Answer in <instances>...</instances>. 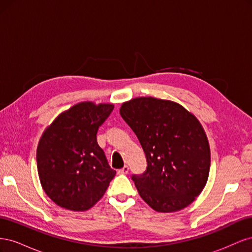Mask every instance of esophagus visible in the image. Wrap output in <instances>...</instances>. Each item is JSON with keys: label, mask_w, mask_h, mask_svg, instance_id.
I'll use <instances>...</instances> for the list:
<instances>
[{"label": "esophagus", "mask_w": 252, "mask_h": 252, "mask_svg": "<svg viewBox=\"0 0 252 252\" xmlns=\"http://www.w3.org/2000/svg\"><path fill=\"white\" fill-rule=\"evenodd\" d=\"M129 171V167L128 166H124L122 169L118 170V174H127Z\"/></svg>", "instance_id": "34e87169"}]
</instances>
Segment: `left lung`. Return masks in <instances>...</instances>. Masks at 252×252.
Returning <instances> with one entry per match:
<instances>
[{"instance_id": "obj_1", "label": "left lung", "mask_w": 252, "mask_h": 252, "mask_svg": "<svg viewBox=\"0 0 252 252\" xmlns=\"http://www.w3.org/2000/svg\"><path fill=\"white\" fill-rule=\"evenodd\" d=\"M120 114L146 156V171L131 178L142 199L158 212L187 207L202 192L210 168L209 143L199 120L178 103L151 96L123 103Z\"/></svg>"}]
</instances>
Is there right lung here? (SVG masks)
<instances>
[{"instance_id":"1","label":"right lung","mask_w":252,"mask_h":252,"mask_svg":"<svg viewBox=\"0 0 252 252\" xmlns=\"http://www.w3.org/2000/svg\"><path fill=\"white\" fill-rule=\"evenodd\" d=\"M112 104L82 102L58 116L36 149L37 172L49 199L60 207L85 211L101 200L116 170L96 141Z\"/></svg>"}]
</instances>
